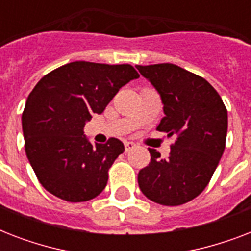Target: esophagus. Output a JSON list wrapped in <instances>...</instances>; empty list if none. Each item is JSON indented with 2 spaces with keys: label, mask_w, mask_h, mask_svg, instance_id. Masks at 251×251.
I'll return each instance as SVG.
<instances>
[{
  "label": "esophagus",
  "mask_w": 251,
  "mask_h": 251,
  "mask_svg": "<svg viewBox=\"0 0 251 251\" xmlns=\"http://www.w3.org/2000/svg\"><path fill=\"white\" fill-rule=\"evenodd\" d=\"M137 147V145L134 143V142H125V151L126 152H129L131 150H134Z\"/></svg>",
  "instance_id": "34e87169"
}]
</instances>
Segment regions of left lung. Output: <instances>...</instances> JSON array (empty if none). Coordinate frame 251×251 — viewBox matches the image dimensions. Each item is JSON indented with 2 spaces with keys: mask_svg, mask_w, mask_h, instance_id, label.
<instances>
[{
  "mask_svg": "<svg viewBox=\"0 0 251 251\" xmlns=\"http://www.w3.org/2000/svg\"><path fill=\"white\" fill-rule=\"evenodd\" d=\"M163 102L156 129L175 137L171 153L161 159L149 149L151 161L138 173L142 193L163 206H179L208 185L226 149L228 112L220 95L202 76L173 64L137 65Z\"/></svg>",
  "mask_w": 251,
  "mask_h": 251,
  "instance_id": "obj_1",
  "label": "left lung"
}]
</instances>
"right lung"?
I'll return each instance as SVG.
<instances>
[{
    "mask_svg": "<svg viewBox=\"0 0 251 251\" xmlns=\"http://www.w3.org/2000/svg\"><path fill=\"white\" fill-rule=\"evenodd\" d=\"M137 78L131 65L75 61L39 80L25 101L22 129L25 155L45 190L68 202H86L105 189L108 171L125 147L117 138L92 145L84 125Z\"/></svg>",
    "mask_w": 251,
    "mask_h": 251,
    "instance_id": "obj_1",
    "label": "right lung"
}]
</instances>
